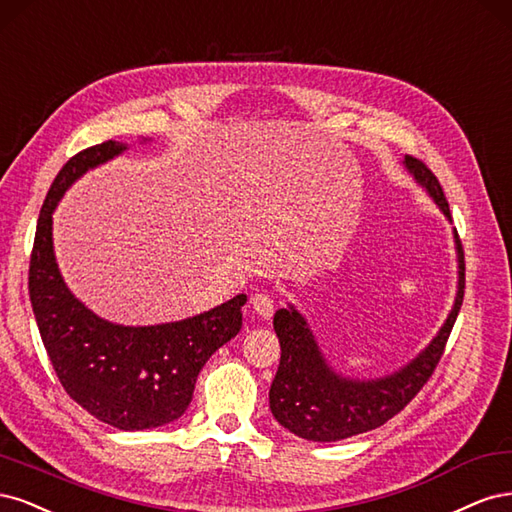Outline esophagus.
<instances>
[{
  "label": "esophagus",
  "mask_w": 512,
  "mask_h": 512,
  "mask_svg": "<svg viewBox=\"0 0 512 512\" xmlns=\"http://www.w3.org/2000/svg\"><path fill=\"white\" fill-rule=\"evenodd\" d=\"M251 306L261 319H270L274 315V300L266 291H255L251 295Z\"/></svg>",
  "instance_id": "1"
}]
</instances>
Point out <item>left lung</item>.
<instances>
[{"instance_id":"obj_1","label":"left lung","mask_w":512,"mask_h":512,"mask_svg":"<svg viewBox=\"0 0 512 512\" xmlns=\"http://www.w3.org/2000/svg\"><path fill=\"white\" fill-rule=\"evenodd\" d=\"M406 168L430 191L440 210L451 219L449 202L434 172L417 157L406 155ZM459 285L455 306L432 344L406 368L376 381L342 378L325 364L319 346L312 338L304 317L293 306L280 308L274 315V332L280 342V364L270 387V408L274 419L295 436L334 442L381 427L398 415L430 381L451 329L464 302L466 263L461 240L455 232Z\"/></svg>"}]
</instances>
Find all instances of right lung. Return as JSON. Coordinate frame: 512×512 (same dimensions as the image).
Here are the masks:
<instances>
[{"instance_id": "add662e5", "label": "right lung", "mask_w": 512, "mask_h": 512, "mask_svg": "<svg viewBox=\"0 0 512 512\" xmlns=\"http://www.w3.org/2000/svg\"><path fill=\"white\" fill-rule=\"evenodd\" d=\"M125 148L114 140L95 144L59 170L36 227L29 300L48 359L70 398L119 430H148L189 408L197 374L214 351L240 332L246 295L204 315L151 327L108 323L74 298L53 253V210L78 176Z\"/></svg>"}]
</instances>
